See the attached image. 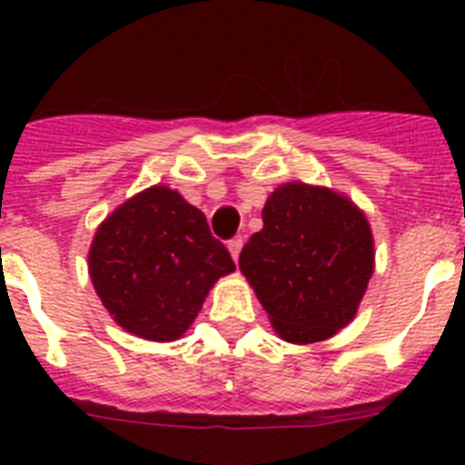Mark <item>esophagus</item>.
<instances>
[{
  "label": "esophagus",
  "mask_w": 465,
  "mask_h": 465,
  "mask_svg": "<svg viewBox=\"0 0 465 465\" xmlns=\"http://www.w3.org/2000/svg\"><path fill=\"white\" fill-rule=\"evenodd\" d=\"M242 244H244V240H242V237H235V240L228 242V252H230V256H232V261H237V258H240Z\"/></svg>",
  "instance_id": "1"
}]
</instances>
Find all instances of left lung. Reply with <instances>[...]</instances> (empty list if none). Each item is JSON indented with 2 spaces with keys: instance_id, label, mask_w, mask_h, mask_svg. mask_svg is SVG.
Masks as SVG:
<instances>
[{
  "instance_id": "8db88e82",
  "label": "left lung",
  "mask_w": 465,
  "mask_h": 465,
  "mask_svg": "<svg viewBox=\"0 0 465 465\" xmlns=\"http://www.w3.org/2000/svg\"><path fill=\"white\" fill-rule=\"evenodd\" d=\"M240 270L286 342H323L359 312L375 272L368 216L347 195L282 183L262 207V230L240 253Z\"/></svg>"
}]
</instances>
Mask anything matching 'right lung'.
<instances>
[{
	"instance_id": "obj_1",
	"label": "right lung",
	"mask_w": 465,
	"mask_h": 465,
	"mask_svg": "<svg viewBox=\"0 0 465 465\" xmlns=\"http://www.w3.org/2000/svg\"><path fill=\"white\" fill-rule=\"evenodd\" d=\"M235 272L207 216L179 191L151 186L97 225L88 274L111 319L151 342L179 340L212 286Z\"/></svg>"
}]
</instances>
